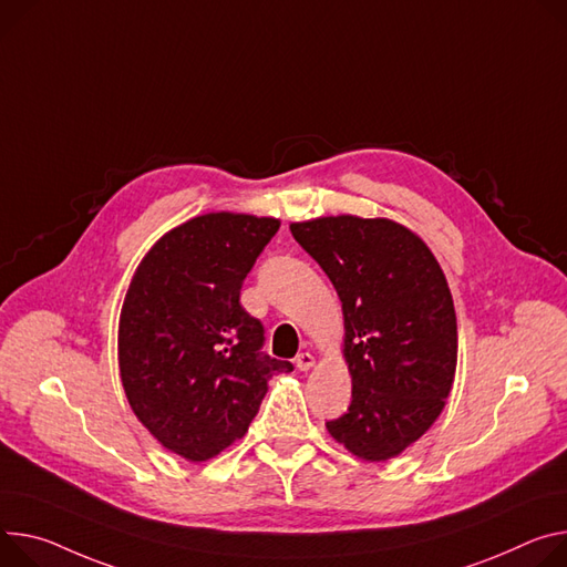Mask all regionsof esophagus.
Segmentation results:
<instances>
[{
    "instance_id": "34e87169",
    "label": "esophagus",
    "mask_w": 567,
    "mask_h": 567,
    "mask_svg": "<svg viewBox=\"0 0 567 567\" xmlns=\"http://www.w3.org/2000/svg\"><path fill=\"white\" fill-rule=\"evenodd\" d=\"M315 364H317V359H315L312 352H300V354L296 357V367H298V371H302V373L310 371Z\"/></svg>"
}]
</instances>
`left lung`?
Returning <instances> with one entry per match:
<instances>
[{
	"instance_id": "1",
	"label": "left lung",
	"mask_w": 567,
	"mask_h": 567,
	"mask_svg": "<svg viewBox=\"0 0 567 567\" xmlns=\"http://www.w3.org/2000/svg\"><path fill=\"white\" fill-rule=\"evenodd\" d=\"M289 230L341 300L352 402L326 427L357 458L389 461L434 425L452 391L456 315L445 274L393 219L337 215Z\"/></svg>"
}]
</instances>
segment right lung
Wrapping results in <instances>:
<instances>
[{
    "instance_id": "1",
    "label": "right lung",
    "mask_w": 567,
    "mask_h": 567,
    "mask_svg": "<svg viewBox=\"0 0 567 567\" xmlns=\"http://www.w3.org/2000/svg\"><path fill=\"white\" fill-rule=\"evenodd\" d=\"M280 219L198 215L167 230L137 265L120 315L126 400L165 450L208 461L248 432L269 380L293 367L269 354L239 289Z\"/></svg>"
}]
</instances>
